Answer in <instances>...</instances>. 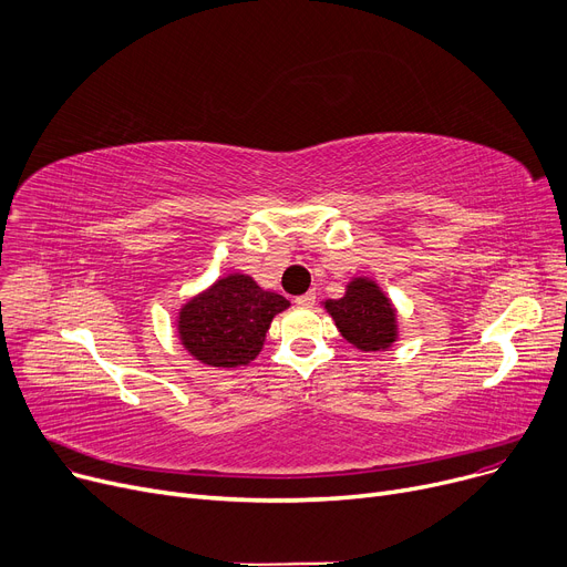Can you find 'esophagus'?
Instances as JSON below:
<instances>
[{"label":"esophagus","mask_w":567,"mask_h":567,"mask_svg":"<svg viewBox=\"0 0 567 567\" xmlns=\"http://www.w3.org/2000/svg\"><path fill=\"white\" fill-rule=\"evenodd\" d=\"M315 301H317V293L315 291H308V293H301V296H296V306L299 308H312L315 306Z\"/></svg>","instance_id":"obj_1"}]
</instances>
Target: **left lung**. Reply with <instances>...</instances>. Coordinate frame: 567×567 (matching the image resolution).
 I'll list each match as a JSON object with an SVG mask.
<instances>
[{"instance_id": "8db88e82", "label": "left lung", "mask_w": 567, "mask_h": 567, "mask_svg": "<svg viewBox=\"0 0 567 567\" xmlns=\"http://www.w3.org/2000/svg\"><path fill=\"white\" fill-rule=\"evenodd\" d=\"M342 338L361 351H385L398 340V312L370 278H353L342 299L323 303Z\"/></svg>"}]
</instances>
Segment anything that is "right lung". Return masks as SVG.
<instances>
[{
    "instance_id": "add662e5",
    "label": "right lung",
    "mask_w": 567,
    "mask_h": 567,
    "mask_svg": "<svg viewBox=\"0 0 567 567\" xmlns=\"http://www.w3.org/2000/svg\"><path fill=\"white\" fill-rule=\"evenodd\" d=\"M285 296L261 289L250 276L229 274L193 296L176 317L178 340L208 368H238L257 359Z\"/></svg>"
}]
</instances>
